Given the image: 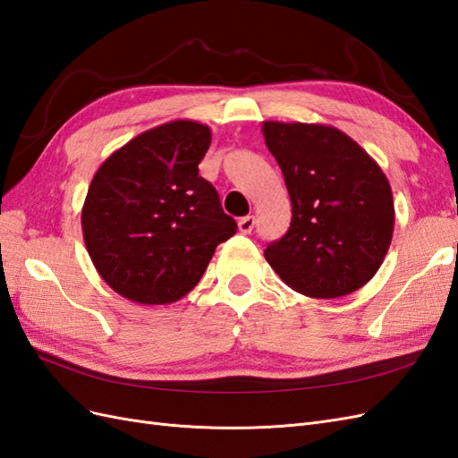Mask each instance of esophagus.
<instances>
[{
	"instance_id": "obj_1",
	"label": "esophagus",
	"mask_w": 458,
	"mask_h": 458,
	"mask_svg": "<svg viewBox=\"0 0 458 458\" xmlns=\"http://www.w3.org/2000/svg\"><path fill=\"white\" fill-rule=\"evenodd\" d=\"M254 225H256V219H254V216H244V217H241V219H239V231H241V233H244V234L252 233Z\"/></svg>"
}]
</instances>
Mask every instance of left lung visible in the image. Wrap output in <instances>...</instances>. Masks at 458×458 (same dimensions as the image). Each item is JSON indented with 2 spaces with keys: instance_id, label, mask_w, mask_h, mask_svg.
Returning a JSON list of instances; mask_svg holds the SVG:
<instances>
[{
  "instance_id": "left-lung-1",
  "label": "left lung",
  "mask_w": 458,
  "mask_h": 458,
  "mask_svg": "<svg viewBox=\"0 0 458 458\" xmlns=\"http://www.w3.org/2000/svg\"><path fill=\"white\" fill-rule=\"evenodd\" d=\"M281 165L293 221L266 248L275 273L310 298H340L378 271L394 234L392 187L380 165L325 123L263 122Z\"/></svg>"
}]
</instances>
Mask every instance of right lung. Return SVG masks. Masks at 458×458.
Listing matches in <instances>:
<instances>
[{"mask_svg":"<svg viewBox=\"0 0 458 458\" xmlns=\"http://www.w3.org/2000/svg\"><path fill=\"white\" fill-rule=\"evenodd\" d=\"M212 131L174 120L114 150L91 179L81 231L103 281L130 301L164 306L199 284L217 244L237 233L199 175Z\"/></svg>","mask_w":458,"mask_h":458,"instance_id":"obj_1","label":"right lung"}]
</instances>
